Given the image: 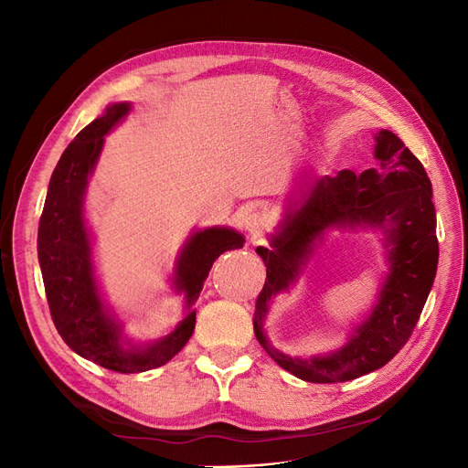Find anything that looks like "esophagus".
Segmentation results:
<instances>
[{"instance_id": "1", "label": "esophagus", "mask_w": 468, "mask_h": 468, "mask_svg": "<svg viewBox=\"0 0 468 468\" xmlns=\"http://www.w3.org/2000/svg\"><path fill=\"white\" fill-rule=\"evenodd\" d=\"M267 224H269L267 217L263 215V212H260V210L248 212L246 218H244V226H246V230L250 232L253 242H256V239H260L265 234Z\"/></svg>"}]
</instances>
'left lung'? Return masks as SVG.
Masks as SVG:
<instances>
[{"label": "left lung", "mask_w": 468, "mask_h": 468, "mask_svg": "<svg viewBox=\"0 0 468 468\" xmlns=\"http://www.w3.org/2000/svg\"><path fill=\"white\" fill-rule=\"evenodd\" d=\"M375 143L377 167L359 176L342 169L335 177L318 179L301 201L289 197L271 248L256 250L267 267V279L256 303L253 332L269 357L308 382H346L387 365L412 335L435 279L439 244L431 181L394 133L378 131ZM334 225L385 233L389 273L372 314L346 346L328 356L289 358L269 345L262 332L268 301L288 290L315 242Z\"/></svg>", "instance_id": "1"}]
</instances>
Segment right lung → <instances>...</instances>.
<instances>
[{
	"instance_id": "obj_1",
	"label": "right lung",
	"mask_w": 468,
	"mask_h": 468,
	"mask_svg": "<svg viewBox=\"0 0 468 468\" xmlns=\"http://www.w3.org/2000/svg\"><path fill=\"white\" fill-rule=\"evenodd\" d=\"M131 111V103H112L105 115L90 122L64 150L56 164L45 208L38 222V263L56 330L66 346L117 373H143L165 365L189 342L195 330V303L215 260L226 250L244 246V236L226 229L197 230L181 248L174 285L186 292L187 314L174 332L155 342L134 346L122 337L119 320L105 306L91 261V238L83 218V197L105 134Z\"/></svg>"
}]
</instances>
